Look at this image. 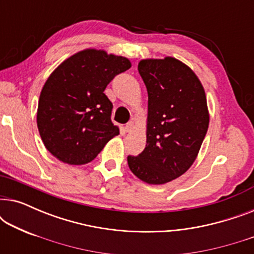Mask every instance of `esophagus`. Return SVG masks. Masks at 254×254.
Returning <instances> with one entry per match:
<instances>
[{
    "instance_id": "obj_1",
    "label": "esophagus",
    "mask_w": 254,
    "mask_h": 254,
    "mask_svg": "<svg viewBox=\"0 0 254 254\" xmlns=\"http://www.w3.org/2000/svg\"><path fill=\"white\" fill-rule=\"evenodd\" d=\"M134 128V123L133 121H129V123H127L126 125H125V130L127 131V133H129V131H131V129Z\"/></svg>"
}]
</instances>
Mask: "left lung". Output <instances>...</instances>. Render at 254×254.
<instances>
[{
  "label": "left lung",
  "instance_id": "obj_1",
  "mask_svg": "<svg viewBox=\"0 0 254 254\" xmlns=\"http://www.w3.org/2000/svg\"><path fill=\"white\" fill-rule=\"evenodd\" d=\"M137 69L148 91L147 144L127 162L142 182L162 185L195 161L209 125L206 93L192 69L175 58L142 60Z\"/></svg>",
  "mask_w": 254,
  "mask_h": 254
}]
</instances>
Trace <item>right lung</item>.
<instances>
[{"label": "right lung", "mask_w": 254, "mask_h": 254, "mask_svg": "<svg viewBox=\"0 0 254 254\" xmlns=\"http://www.w3.org/2000/svg\"><path fill=\"white\" fill-rule=\"evenodd\" d=\"M124 57L84 50L62 62L47 78L39 97L37 125L45 147L70 165L91 162L119 127L104 90L130 68Z\"/></svg>", "instance_id": "add662e5"}]
</instances>
